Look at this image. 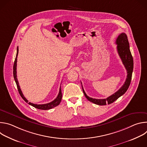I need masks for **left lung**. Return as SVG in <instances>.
I'll return each instance as SVG.
<instances>
[{
  "label": "left lung",
  "mask_w": 147,
  "mask_h": 147,
  "mask_svg": "<svg viewBox=\"0 0 147 147\" xmlns=\"http://www.w3.org/2000/svg\"><path fill=\"white\" fill-rule=\"evenodd\" d=\"M116 44H117V50L118 53L123 62V64L127 70V73L126 80H125L124 84L122 87L117 91L106 99H95L87 96L82 86L83 92L87 99L89 101L98 105H105L107 103L111 104L115 102L127 91L131 82L134 63L133 56L130 50L129 42L127 35L125 33L120 34L116 39Z\"/></svg>",
  "instance_id": "8db88e82"
}]
</instances>
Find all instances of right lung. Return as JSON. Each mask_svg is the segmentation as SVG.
Here are the masks:
<instances>
[{"label": "right lung", "mask_w": 147, "mask_h": 147, "mask_svg": "<svg viewBox=\"0 0 147 147\" xmlns=\"http://www.w3.org/2000/svg\"><path fill=\"white\" fill-rule=\"evenodd\" d=\"M18 48L17 47V54H16V57L14 60V65H13V76H14V80L16 81V85L17 87V89L18 91V92L20 95V96H22V98L24 100V101L27 103H28L30 105L32 106L33 107L39 109H42V110H48L50 109H52L53 108L56 107V106L59 105L60 104L61 100V98H62V94H61V88L60 87V90H59V94L57 95V96L56 97V98L53 100V101L48 103H46V104H42V105H38V104H34L31 102H28V100L24 97V95L22 93V90L20 89V86H19V84L17 80V56H18Z\"/></svg>", "instance_id": "1"}]
</instances>
